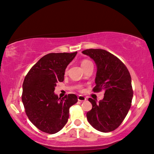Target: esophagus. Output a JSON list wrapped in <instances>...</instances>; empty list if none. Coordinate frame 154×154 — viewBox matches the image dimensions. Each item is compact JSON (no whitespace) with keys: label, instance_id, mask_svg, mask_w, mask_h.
Instances as JSON below:
<instances>
[{"label":"esophagus","instance_id":"obj_1","mask_svg":"<svg viewBox=\"0 0 154 154\" xmlns=\"http://www.w3.org/2000/svg\"><path fill=\"white\" fill-rule=\"evenodd\" d=\"M77 99H78V100H79V101H85V100H86V98H85V96H83L79 95V96H77Z\"/></svg>","mask_w":154,"mask_h":154}]
</instances>
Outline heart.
Listing matches in <instances>:
<instances>
[{
	"instance_id": "heart-1",
	"label": "heart",
	"mask_w": 154,
	"mask_h": 154,
	"mask_svg": "<svg viewBox=\"0 0 154 154\" xmlns=\"http://www.w3.org/2000/svg\"><path fill=\"white\" fill-rule=\"evenodd\" d=\"M90 62H91L90 60H82V63H81V65H82V66H85V64L90 63Z\"/></svg>"
}]
</instances>
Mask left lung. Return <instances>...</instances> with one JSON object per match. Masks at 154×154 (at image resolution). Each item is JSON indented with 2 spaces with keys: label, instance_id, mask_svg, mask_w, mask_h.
Wrapping results in <instances>:
<instances>
[{
  "label": "left lung",
  "instance_id": "left-lung-1",
  "mask_svg": "<svg viewBox=\"0 0 154 154\" xmlns=\"http://www.w3.org/2000/svg\"><path fill=\"white\" fill-rule=\"evenodd\" d=\"M82 53L97 67L93 91L105 90L103 100L88 99L92 109L86 114L88 121L98 131L111 132L122 123L131 106L133 90L130 72L120 60L104 49H89Z\"/></svg>",
  "mask_w": 154,
  "mask_h": 154
}]
</instances>
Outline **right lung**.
I'll return each mask as SVG.
<instances>
[{
    "instance_id": "right-lung-1",
    "label": "right lung",
    "mask_w": 154,
    "mask_h": 154,
    "mask_svg": "<svg viewBox=\"0 0 154 154\" xmlns=\"http://www.w3.org/2000/svg\"><path fill=\"white\" fill-rule=\"evenodd\" d=\"M73 53H50L31 68L23 83L22 100L28 119L41 131L55 134L62 129L69 117V108L76 103L74 94L58 98L54 90L64 79L65 69Z\"/></svg>"
}]
</instances>
